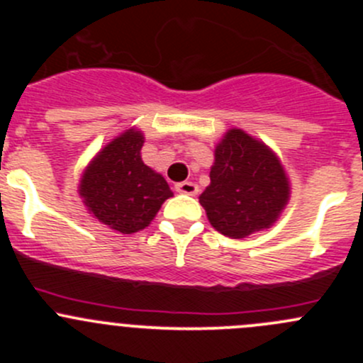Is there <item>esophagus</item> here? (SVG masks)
<instances>
[{
	"label": "esophagus",
	"mask_w": 363,
	"mask_h": 363,
	"mask_svg": "<svg viewBox=\"0 0 363 363\" xmlns=\"http://www.w3.org/2000/svg\"><path fill=\"white\" fill-rule=\"evenodd\" d=\"M175 191L182 193V195H196V193H199V186L191 181L177 182V184H175Z\"/></svg>",
	"instance_id": "1"
}]
</instances>
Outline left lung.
<instances>
[{"instance_id":"obj_1","label":"left lung","mask_w":363,"mask_h":363,"mask_svg":"<svg viewBox=\"0 0 363 363\" xmlns=\"http://www.w3.org/2000/svg\"><path fill=\"white\" fill-rule=\"evenodd\" d=\"M288 196L290 184L276 155L242 130H230L216 147L211 184L200 195L211 225L242 239L269 228Z\"/></svg>"}]
</instances>
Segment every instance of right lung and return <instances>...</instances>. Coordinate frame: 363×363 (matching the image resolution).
Wrapping results in <instances>:
<instances>
[{
    "label": "right lung",
    "instance_id": "right-lung-1",
    "mask_svg": "<svg viewBox=\"0 0 363 363\" xmlns=\"http://www.w3.org/2000/svg\"><path fill=\"white\" fill-rule=\"evenodd\" d=\"M144 135L128 130L113 138L86 168L80 196L94 218L121 233H135L152 221L174 193L140 158Z\"/></svg>",
    "mask_w": 363,
    "mask_h": 363
}]
</instances>
